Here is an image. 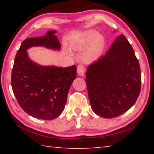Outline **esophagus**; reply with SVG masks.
I'll return each mask as SVG.
<instances>
[{
  "label": "esophagus",
  "mask_w": 154,
  "mask_h": 154,
  "mask_svg": "<svg viewBox=\"0 0 154 154\" xmlns=\"http://www.w3.org/2000/svg\"><path fill=\"white\" fill-rule=\"evenodd\" d=\"M85 71V67L83 66L82 64H79L77 66V73L79 74V75H83V73H84Z\"/></svg>",
  "instance_id": "1"
}]
</instances>
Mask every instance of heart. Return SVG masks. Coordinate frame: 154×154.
I'll list each match as a JSON object with an SVG mask.
<instances>
[{"mask_svg":"<svg viewBox=\"0 0 154 154\" xmlns=\"http://www.w3.org/2000/svg\"><path fill=\"white\" fill-rule=\"evenodd\" d=\"M92 45L85 51L84 59L87 61H92L98 58L100 55L104 46V40L100 37V34L96 31L88 32L85 37L74 45V48L77 50L83 49Z\"/></svg>","mask_w":154,"mask_h":154,"instance_id":"b5f03b06","label":"heart"}]
</instances>
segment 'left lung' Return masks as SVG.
I'll return each instance as SVG.
<instances>
[{
    "label": "left lung",
    "instance_id": "1",
    "mask_svg": "<svg viewBox=\"0 0 154 154\" xmlns=\"http://www.w3.org/2000/svg\"><path fill=\"white\" fill-rule=\"evenodd\" d=\"M85 77L91 107L103 118L123 114L134 105L140 94L139 62L123 35L105 55L88 67Z\"/></svg>",
    "mask_w": 154,
    "mask_h": 154
}]
</instances>
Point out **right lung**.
<instances>
[{
    "instance_id": "obj_1",
    "label": "right lung",
    "mask_w": 154,
    "mask_h": 154,
    "mask_svg": "<svg viewBox=\"0 0 154 154\" xmlns=\"http://www.w3.org/2000/svg\"><path fill=\"white\" fill-rule=\"evenodd\" d=\"M56 32L49 30L45 36L23 41L11 72L12 90L21 108L33 118L45 120L56 118L64 110L69 88L77 77V66H41L30 60L26 50L32 46L60 49Z\"/></svg>"
}]
</instances>
